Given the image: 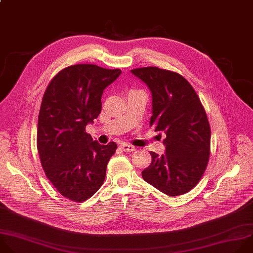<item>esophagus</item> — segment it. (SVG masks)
<instances>
[{
  "label": "esophagus",
  "mask_w": 253,
  "mask_h": 253,
  "mask_svg": "<svg viewBox=\"0 0 253 253\" xmlns=\"http://www.w3.org/2000/svg\"><path fill=\"white\" fill-rule=\"evenodd\" d=\"M121 148L126 151V153H131V151H134L135 150V147L131 144H128V143H123L121 145Z\"/></svg>",
  "instance_id": "obj_1"
}]
</instances>
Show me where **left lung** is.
<instances>
[{"mask_svg": "<svg viewBox=\"0 0 253 253\" xmlns=\"http://www.w3.org/2000/svg\"><path fill=\"white\" fill-rule=\"evenodd\" d=\"M146 84L153 97L149 126L164 131L166 154L150 151L142 178L167 195L191 190L203 177L211 155V126L191 84L179 74L157 67L130 71Z\"/></svg>", "mask_w": 253, "mask_h": 253, "instance_id": "obj_1", "label": "left lung"}]
</instances>
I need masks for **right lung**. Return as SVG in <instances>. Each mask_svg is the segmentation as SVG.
<instances>
[{
    "mask_svg": "<svg viewBox=\"0 0 253 253\" xmlns=\"http://www.w3.org/2000/svg\"><path fill=\"white\" fill-rule=\"evenodd\" d=\"M122 71L90 64L59 72L43 93L38 119L37 147L43 171L55 188L75 203L103 185L117 143L106 145L85 131L102 111L104 89Z\"/></svg>",
    "mask_w": 253,
    "mask_h": 253,
    "instance_id": "1",
    "label": "right lung"
}]
</instances>
